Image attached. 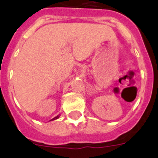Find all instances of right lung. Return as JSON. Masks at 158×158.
Wrapping results in <instances>:
<instances>
[{"label": "right lung", "mask_w": 158, "mask_h": 158, "mask_svg": "<svg viewBox=\"0 0 158 158\" xmlns=\"http://www.w3.org/2000/svg\"><path fill=\"white\" fill-rule=\"evenodd\" d=\"M59 118V115H57V117H55V118H53V119L51 120V121H54V120H56V119H57V118Z\"/></svg>", "instance_id": "right-lung-1"}]
</instances>
